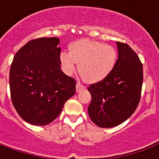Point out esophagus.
<instances>
[{"label":"esophagus","mask_w":159,"mask_h":159,"mask_svg":"<svg viewBox=\"0 0 159 159\" xmlns=\"http://www.w3.org/2000/svg\"><path fill=\"white\" fill-rule=\"evenodd\" d=\"M86 89V87L83 85L82 83H76V93H79L81 92L82 90H84Z\"/></svg>","instance_id":"esophagus-1"}]
</instances>
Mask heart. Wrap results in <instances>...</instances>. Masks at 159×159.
I'll list each match as a JSON object with an SVG mask.
<instances>
[{"label": "heart", "instance_id": "b5f03b06", "mask_svg": "<svg viewBox=\"0 0 159 159\" xmlns=\"http://www.w3.org/2000/svg\"><path fill=\"white\" fill-rule=\"evenodd\" d=\"M70 52L59 55L62 70L67 75L72 74L79 64L81 76L88 83H95L110 75L116 66L117 50L112 46L102 42L83 39L70 45Z\"/></svg>", "mask_w": 159, "mask_h": 159}]
</instances>
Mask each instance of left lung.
Listing matches in <instances>:
<instances>
[{
  "label": "left lung",
  "mask_w": 159,
  "mask_h": 159,
  "mask_svg": "<svg viewBox=\"0 0 159 159\" xmlns=\"http://www.w3.org/2000/svg\"><path fill=\"white\" fill-rule=\"evenodd\" d=\"M118 58L113 70L99 83L91 84L90 119L100 128L117 126L134 112L139 105L143 82V66L126 43L117 42Z\"/></svg>",
  "instance_id": "8db88e82"
}]
</instances>
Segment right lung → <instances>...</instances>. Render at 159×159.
Segmentation results:
<instances>
[{
  "label": "right lung",
  "mask_w": 159,
  "mask_h": 159,
  "mask_svg": "<svg viewBox=\"0 0 159 159\" xmlns=\"http://www.w3.org/2000/svg\"><path fill=\"white\" fill-rule=\"evenodd\" d=\"M57 37L31 40L13 58L9 84L13 107L28 123L44 126L76 93V80L60 69Z\"/></svg>",
  "instance_id": "add662e5"
}]
</instances>
